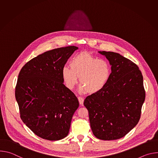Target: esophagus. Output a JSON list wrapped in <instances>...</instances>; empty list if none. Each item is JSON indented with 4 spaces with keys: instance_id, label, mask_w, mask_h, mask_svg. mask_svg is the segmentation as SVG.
<instances>
[{
    "instance_id": "esophagus-1",
    "label": "esophagus",
    "mask_w": 158,
    "mask_h": 158,
    "mask_svg": "<svg viewBox=\"0 0 158 158\" xmlns=\"http://www.w3.org/2000/svg\"><path fill=\"white\" fill-rule=\"evenodd\" d=\"M78 100H79V104L81 105H83V103H84V98H81V97H78Z\"/></svg>"
}]
</instances>
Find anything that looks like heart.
<instances>
[{
    "mask_svg": "<svg viewBox=\"0 0 158 158\" xmlns=\"http://www.w3.org/2000/svg\"><path fill=\"white\" fill-rule=\"evenodd\" d=\"M69 66L62 68L63 81L66 87L71 90L77 83L79 77L80 93L99 92L107 84L111 74V66L107 60L87 53L73 57Z\"/></svg>",
    "mask_w": 158,
    "mask_h": 158,
    "instance_id": "obj_1",
    "label": "heart"
}]
</instances>
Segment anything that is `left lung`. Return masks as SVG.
Instances as JSON below:
<instances>
[{"instance_id": "1", "label": "left lung", "mask_w": 158, "mask_h": 158, "mask_svg": "<svg viewBox=\"0 0 158 158\" xmlns=\"http://www.w3.org/2000/svg\"><path fill=\"white\" fill-rule=\"evenodd\" d=\"M111 65L105 87L84 102L94 136L101 140L124 137L138 123L145 100L143 77L138 66L114 52L99 51Z\"/></svg>"}]
</instances>
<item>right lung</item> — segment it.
I'll return each mask as SVG.
<instances>
[{"instance_id": "right-lung-1", "label": "right lung", "mask_w": 158, "mask_h": 158, "mask_svg": "<svg viewBox=\"0 0 158 158\" xmlns=\"http://www.w3.org/2000/svg\"><path fill=\"white\" fill-rule=\"evenodd\" d=\"M77 49L68 46L45 52L27 62L19 74L15 96L20 118L42 139L60 140L69 132L79 103L63 84L61 70Z\"/></svg>"}]
</instances>
